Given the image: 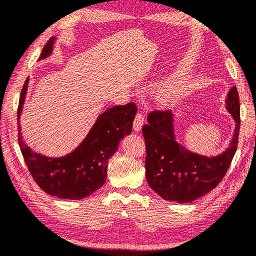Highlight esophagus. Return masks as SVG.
Returning <instances> with one entry per match:
<instances>
[{"instance_id": "1", "label": "esophagus", "mask_w": 256, "mask_h": 256, "mask_svg": "<svg viewBox=\"0 0 256 256\" xmlns=\"http://www.w3.org/2000/svg\"><path fill=\"white\" fill-rule=\"evenodd\" d=\"M143 123H144V116L141 113H136L134 121H133V128L135 131H141Z\"/></svg>"}]
</instances>
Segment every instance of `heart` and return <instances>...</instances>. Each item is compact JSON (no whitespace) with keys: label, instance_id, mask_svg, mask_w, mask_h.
Returning a JSON list of instances; mask_svg holds the SVG:
<instances>
[{"label":"heart","instance_id":"1","mask_svg":"<svg viewBox=\"0 0 256 256\" xmlns=\"http://www.w3.org/2000/svg\"><path fill=\"white\" fill-rule=\"evenodd\" d=\"M184 92V81L180 78H175L171 81L164 83L158 88L155 98L160 105L168 106L180 98Z\"/></svg>","mask_w":256,"mask_h":256}]
</instances>
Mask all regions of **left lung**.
<instances>
[{
    "label": "left lung",
    "mask_w": 256,
    "mask_h": 256,
    "mask_svg": "<svg viewBox=\"0 0 256 256\" xmlns=\"http://www.w3.org/2000/svg\"><path fill=\"white\" fill-rule=\"evenodd\" d=\"M226 108L235 120L230 148L215 158H206L185 150L175 141L173 114L168 110H154L142 128L146 148L145 171L154 192L168 201L188 203L211 192L222 181L231 165L238 142L240 102L236 86L228 94Z\"/></svg>",
    "instance_id": "obj_1"
}]
</instances>
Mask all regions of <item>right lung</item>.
I'll list each match as a JSON object with an SVG mask.
<instances>
[{
  "label": "right lung",
  "instance_id": "1",
  "mask_svg": "<svg viewBox=\"0 0 256 256\" xmlns=\"http://www.w3.org/2000/svg\"><path fill=\"white\" fill-rule=\"evenodd\" d=\"M53 41L54 38H51L45 44L40 60L51 54ZM28 83V80L23 85L18 106V141L30 174L38 186L52 196L66 200L88 196L105 183L108 158L116 152L121 138L132 132L136 105L131 102L106 110L75 151L60 158H45L26 146L20 132V114Z\"/></svg>",
  "mask_w": 256,
  "mask_h": 256
}]
</instances>
